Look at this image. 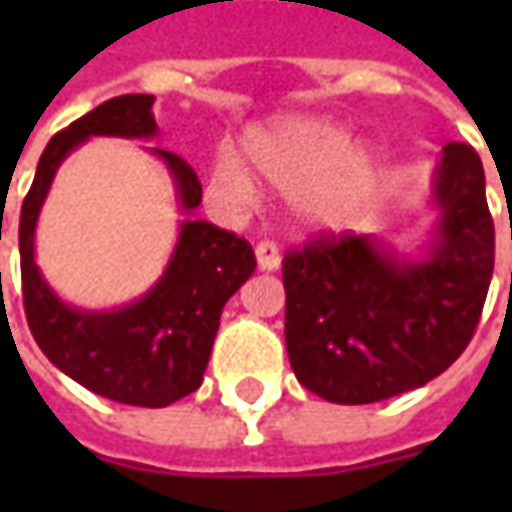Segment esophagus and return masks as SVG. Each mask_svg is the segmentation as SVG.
<instances>
[{
  "instance_id": "obj_1",
  "label": "esophagus",
  "mask_w": 512,
  "mask_h": 512,
  "mask_svg": "<svg viewBox=\"0 0 512 512\" xmlns=\"http://www.w3.org/2000/svg\"><path fill=\"white\" fill-rule=\"evenodd\" d=\"M256 265H259V270H265V273L279 270V265H282L279 247L273 245V242H259L256 245Z\"/></svg>"
}]
</instances>
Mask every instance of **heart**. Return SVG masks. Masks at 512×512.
<instances>
[{"mask_svg":"<svg viewBox=\"0 0 512 512\" xmlns=\"http://www.w3.org/2000/svg\"><path fill=\"white\" fill-rule=\"evenodd\" d=\"M242 153L251 170L276 190L293 193L307 225L342 227L373 202L384 159L367 142H350V130L319 116H287L247 130ZM213 182L239 202H253L256 182L242 159L222 153Z\"/></svg>","mask_w":512,"mask_h":512,"instance_id":"1","label":"heart"}]
</instances>
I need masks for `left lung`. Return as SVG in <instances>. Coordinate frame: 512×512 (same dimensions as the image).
Returning <instances> with one entry per match:
<instances>
[{
	"label": "left lung",
	"mask_w": 512,
	"mask_h": 512,
	"mask_svg": "<svg viewBox=\"0 0 512 512\" xmlns=\"http://www.w3.org/2000/svg\"><path fill=\"white\" fill-rule=\"evenodd\" d=\"M430 205L436 222L410 253L347 233L285 256L287 356L310 393L336 404L382 402L436 379L473 339L496 233L470 145H444Z\"/></svg>",
	"instance_id": "obj_1"
}]
</instances>
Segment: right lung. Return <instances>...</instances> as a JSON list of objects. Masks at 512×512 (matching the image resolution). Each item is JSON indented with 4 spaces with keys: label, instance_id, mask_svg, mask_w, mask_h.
I'll list each match as a JSON object with an SVG mask.
<instances>
[{
    "label": "right lung",
    "instance_id": "obj_1",
    "mask_svg": "<svg viewBox=\"0 0 512 512\" xmlns=\"http://www.w3.org/2000/svg\"><path fill=\"white\" fill-rule=\"evenodd\" d=\"M153 102L148 93L116 96L56 133L19 216L22 296L33 339L73 382L133 407H168L202 384L222 307L256 270L245 239L193 216L202 185L185 159L148 148L168 168L182 213L173 253L153 287L128 305L88 310L68 305L42 276L33 242L56 170L90 136L156 139Z\"/></svg>",
    "mask_w": 512,
    "mask_h": 512
}]
</instances>
